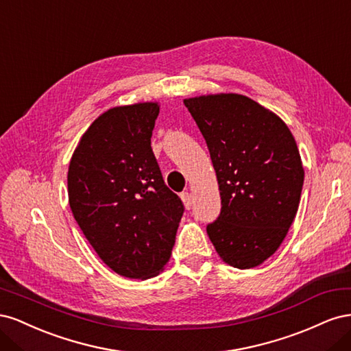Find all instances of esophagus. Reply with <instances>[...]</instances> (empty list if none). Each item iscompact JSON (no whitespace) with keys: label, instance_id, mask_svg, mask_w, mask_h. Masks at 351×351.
Here are the masks:
<instances>
[{"label":"esophagus","instance_id":"esophagus-1","mask_svg":"<svg viewBox=\"0 0 351 351\" xmlns=\"http://www.w3.org/2000/svg\"><path fill=\"white\" fill-rule=\"evenodd\" d=\"M182 200H183V205H184V208H186V209H190V208H192L193 200H192V195H190L189 192L182 193Z\"/></svg>","mask_w":351,"mask_h":351}]
</instances>
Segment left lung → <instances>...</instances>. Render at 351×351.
Returning a JSON list of instances; mask_svg holds the SVG:
<instances>
[{
    "label": "left lung",
    "mask_w": 351,
    "mask_h": 351,
    "mask_svg": "<svg viewBox=\"0 0 351 351\" xmlns=\"http://www.w3.org/2000/svg\"><path fill=\"white\" fill-rule=\"evenodd\" d=\"M214 164L221 214L206 232L222 262L254 268L278 250L300 204L304 169L287 124L240 93L186 98Z\"/></svg>",
    "instance_id": "8db88e82"
}]
</instances>
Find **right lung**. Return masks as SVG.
<instances>
[{
    "instance_id": "add662e5",
    "label": "right lung",
    "mask_w": 351,
    "mask_h": 351,
    "mask_svg": "<svg viewBox=\"0 0 351 351\" xmlns=\"http://www.w3.org/2000/svg\"><path fill=\"white\" fill-rule=\"evenodd\" d=\"M159 102L102 112L80 137L67 174L69 204L84 237L121 277L152 278L171 256L183 204L151 147Z\"/></svg>"
}]
</instances>
